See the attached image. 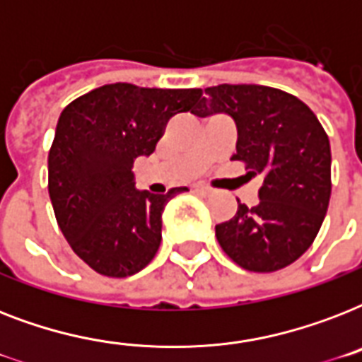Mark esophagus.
<instances>
[{
	"label": "esophagus",
	"mask_w": 362,
	"mask_h": 362,
	"mask_svg": "<svg viewBox=\"0 0 362 362\" xmlns=\"http://www.w3.org/2000/svg\"><path fill=\"white\" fill-rule=\"evenodd\" d=\"M195 192H197L199 195H203V197H209V195H212V193H214L209 186H201V184H199V186H195Z\"/></svg>",
	"instance_id": "34e87169"
}]
</instances>
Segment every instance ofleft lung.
Segmentation results:
<instances>
[{
  "label": "left lung",
  "mask_w": 362,
  "mask_h": 362,
  "mask_svg": "<svg viewBox=\"0 0 362 362\" xmlns=\"http://www.w3.org/2000/svg\"><path fill=\"white\" fill-rule=\"evenodd\" d=\"M227 115L237 125V153L263 176L259 203H238L237 214L216 226L223 252L253 272L297 261L314 242L331 199V144L320 120L291 93L257 84L204 90L192 110Z\"/></svg>",
  "instance_id": "left-lung-1"
}]
</instances>
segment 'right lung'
<instances>
[{
  "label": "right lung",
  "mask_w": 362,
  "mask_h": 362,
  "mask_svg": "<svg viewBox=\"0 0 362 362\" xmlns=\"http://www.w3.org/2000/svg\"><path fill=\"white\" fill-rule=\"evenodd\" d=\"M201 90L105 84L59 115L48 152V193L73 252L110 278L136 274L161 244L167 195L136 189L133 163L156 150L175 115L193 109Z\"/></svg>",
  "instance_id": "right-lung-1"
}]
</instances>
